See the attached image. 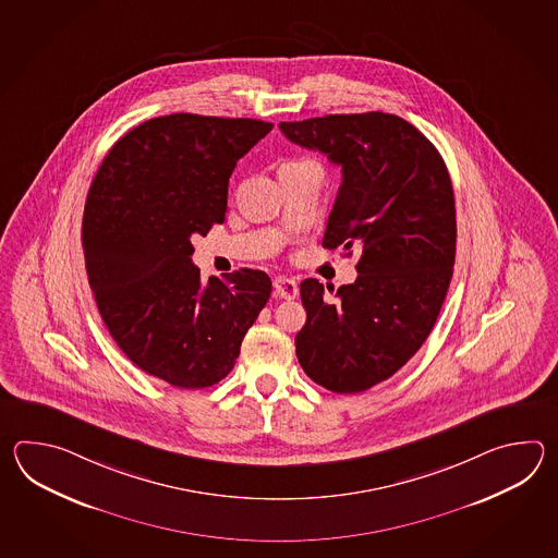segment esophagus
Wrapping results in <instances>:
<instances>
[{"instance_id": "obj_1", "label": "esophagus", "mask_w": 558, "mask_h": 558, "mask_svg": "<svg viewBox=\"0 0 558 558\" xmlns=\"http://www.w3.org/2000/svg\"><path fill=\"white\" fill-rule=\"evenodd\" d=\"M275 295L279 299H295L299 295V284L295 279L289 277H277L274 281Z\"/></svg>"}]
</instances>
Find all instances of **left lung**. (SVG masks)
I'll use <instances>...</instances> for the list:
<instances>
[{
	"mask_svg": "<svg viewBox=\"0 0 558 558\" xmlns=\"http://www.w3.org/2000/svg\"><path fill=\"white\" fill-rule=\"evenodd\" d=\"M279 130L343 171L323 247L363 250L355 283L335 299L317 279L301 283L307 323L296 332V359L329 391H367L421 349L449 291L457 251L449 171L421 131L383 111L281 121Z\"/></svg>",
	"mask_w": 558,
	"mask_h": 558,
	"instance_id": "left-lung-1",
	"label": "left lung"
}]
</instances>
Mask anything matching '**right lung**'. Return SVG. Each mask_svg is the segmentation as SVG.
I'll list each match as a JSON object with an SVG mask.
<instances>
[{
    "mask_svg": "<svg viewBox=\"0 0 558 558\" xmlns=\"http://www.w3.org/2000/svg\"><path fill=\"white\" fill-rule=\"evenodd\" d=\"M274 130L259 119L171 113L125 133L85 202V269L107 331L131 363L178 389L226 379L271 295L239 269L202 283L191 235L226 221L239 159Z\"/></svg>",
    "mask_w": 558,
    "mask_h": 558,
    "instance_id": "add662e5",
    "label": "right lung"
}]
</instances>
